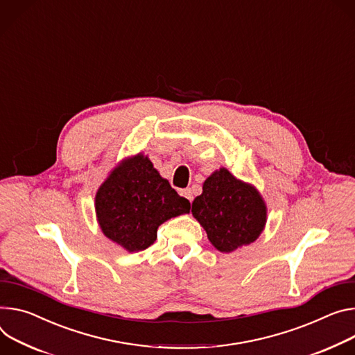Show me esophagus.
I'll use <instances>...</instances> for the list:
<instances>
[{
	"mask_svg": "<svg viewBox=\"0 0 355 355\" xmlns=\"http://www.w3.org/2000/svg\"><path fill=\"white\" fill-rule=\"evenodd\" d=\"M181 196H182V197H185L189 202H192V200H194V197H192V189H191V188L181 189Z\"/></svg>",
	"mask_w": 355,
	"mask_h": 355,
	"instance_id": "esophagus-1",
	"label": "esophagus"
}]
</instances>
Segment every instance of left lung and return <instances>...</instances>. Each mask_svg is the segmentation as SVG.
<instances>
[{
	"label": "left lung",
	"instance_id": "obj_1",
	"mask_svg": "<svg viewBox=\"0 0 355 355\" xmlns=\"http://www.w3.org/2000/svg\"><path fill=\"white\" fill-rule=\"evenodd\" d=\"M191 212L211 243L227 253L256 241L266 223V207L259 192L227 168L205 180L202 194L192 202Z\"/></svg>",
	"mask_w": 355,
	"mask_h": 355
}]
</instances>
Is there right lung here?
Returning <instances> with one entry per match:
<instances>
[{"mask_svg":"<svg viewBox=\"0 0 355 355\" xmlns=\"http://www.w3.org/2000/svg\"><path fill=\"white\" fill-rule=\"evenodd\" d=\"M191 204L139 154L121 163L96 194L103 234L128 252L147 249L164 220L189 212Z\"/></svg>","mask_w":355,"mask_h":355,"instance_id":"1","label":"right lung"}]
</instances>
